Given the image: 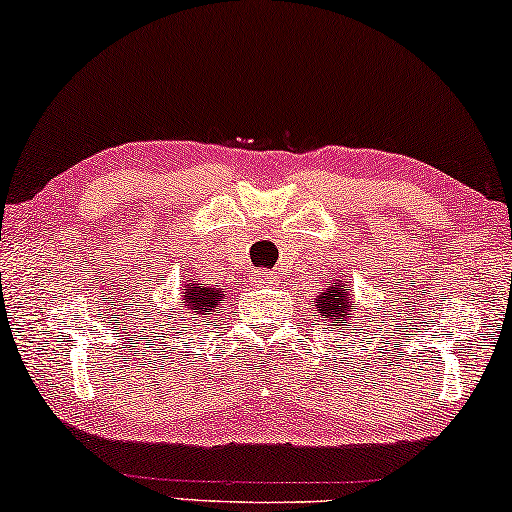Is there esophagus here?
Masks as SVG:
<instances>
[{"mask_svg": "<svg viewBox=\"0 0 512 512\" xmlns=\"http://www.w3.org/2000/svg\"><path fill=\"white\" fill-rule=\"evenodd\" d=\"M274 281H276L274 271H267V269L255 271V283H257V286H271V283H274Z\"/></svg>", "mask_w": 512, "mask_h": 512, "instance_id": "obj_1", "label": "esophagus"}]
</instances>
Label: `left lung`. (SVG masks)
Wrapping results in <instances>:
<instances>
[{
    "mask_svg": "<svg viewBox=\"0 0 512 512\" xmlns=\"http://www.w3.org/2000/svg\"><path fill=\"white\" fill-rule=\"evenodd\" d=\"M349 283L352 278H340L335 276L333 281L326 283V288L321 293L314 295V312L321 316L323 321L333 323V326H342L340 331H345V326H349V321L359 319L357 316V307H352V290H349Z\"/></svg>",
    "mask_w": 512,
    "mask_h": 512,
    "instance_id": "1",
    "label": "left lung"
}]
</instances>
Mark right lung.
<instances>
[{
    "instance_id": "1",
    "label": "right lung",
    "mask_w": 512,
    "mask_h": 512,
    "mask_svg": "<svg viewBox=\"0 0 512 512\" xmlns=\"http://www.w3.org/2000/svg\"><path fill=\"white\" fill-rule=\"evenodd\" d=\"M181 300H184L186 312L179 316L181 321H198L200 316L208 312H217L219 302L224 300V288L208 286L200 281H184L181 283ZM177 319V316H174Z\"/></svg>"
}]
</instances>
